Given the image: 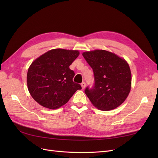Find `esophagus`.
<instances>
[{"label":"esophagus","instance_id":"esophagus-1","mask_svg":"<svg viewBox=\"0 0 158 158\" xmlns=\"http://www.w3.org/2000/svg\"><path fill=\"white\" fill-rule=\"evenodd\" d=\"M81 86H82V89L85 88V82H82V83H81Z\"/></svg>","mask_w":158,"mask_h":158}]
</instances>
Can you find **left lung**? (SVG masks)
Returning a JSON list of instances; mask_svg holds the SVG:
<instances>
[{
    "label": "left lung",
    "mask_w": 158,
    "mask_h": 158,
    "mask_svg": "<svg viewBox=\"0 0 158 158\" xmlns=\"http://www.w3.org/2000/svg\"><path fill=\"white\" fill-rule=\"evenodd\" d=\"M82 55L94 71V85L85 89L90 102L103 111L118 107L131 88V73L127 61L105 50L84 52Z\"/></svg>",
    "instance_id": "obj_1"
}]
</instances>
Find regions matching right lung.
Returning a JSON list of instances; mask_svg holds the SVG:
<instances>
[{
    "instance_id": "obj_1",
    "label": "right lung",
    "mask_w": 158,
    "mask_h": 158,
    "mask_svg": "<svg viewBox=\"0 0 158 158\" xmlns=\"http://www.w3.org/2000/svg\"><path fill=\"white\" fill-rule=\"evenodd\" d=\"M78 55L76 50L55 49L33 62L27 71V84L35 101L46 108L58 109L82 89L73 82L74 72L69 68Z\"/></svg>"
}]
</instances>
